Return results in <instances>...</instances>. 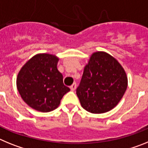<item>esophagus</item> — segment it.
<instances>
[{"instance_id": "esophagus-1", "label": "esophagus", "mask_w": 148, "mask_h": 148, "mask_svg": "<svg viewBox=\"0 0 148 148\" xmlns=\"http://www.w3.org/2000/svg\"><path fill=\"white\" fill-rule=\"evenodd\" d=\"M76 87H77V85H76V84L75 83H74V84H72L71 86H70V90H71V91H74V90H75V89H76Z\"/></svg>"}]
</instances>
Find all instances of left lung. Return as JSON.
I'll list each match as a JSON object with an SVG mask.
<instances>
[{"label":"left lung","instance_id":"8db88e82","mask_svg":"<svg viewBox=\"0 0 148 148\" xmlns=\"http://www.w3.org/2000/svg\"><path fill=\"white\" fill-rule=\"evenodd\" d=\"M127 87L124 68L105 52H95L84 66L76 89L82 107L92 113H104L119 104Z\"/></svg>","mask_w":148,"mask_h":148}]
</instances>
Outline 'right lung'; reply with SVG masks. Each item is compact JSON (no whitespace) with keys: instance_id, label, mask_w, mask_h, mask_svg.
I'll use <instances>...</instances> for the list:
<instances>
[{"instance_id":"add662e5","label":"right lung","mask_w":148,"mask_h":148,"mask_svg":"<svg viewBox=\"0 0 148 148\" xmlns=\"http://www.w3.org/2000/svg\"><path fill=\"white\" fill-rule=\"evenodd\" d=\"M58 58L40 53L22 66L17 77V88L30 108L47 113L59 106L63 96L70 90L63 83L58 70Z\"/></svg>"}]
</instances>
